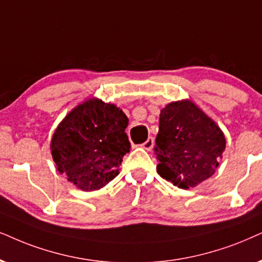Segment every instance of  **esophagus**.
I'll list each match as a JSON object with an SVG mask.
<instances>
[{"mask_svg":"<svg viewBox=\"0 0 262 262\" xmlns=\"http://www.w3.org/2000/svg\"><path fill=\"white\" fill-rule=\"evenodd\" d=\"M154 144H155V140H154V138H148L146 141L144 142V144L141 145V147L142 148H145V150H147V151H150L152 147H154Z\"/></svg>","mask_w":262,"mask_h":262,"instance_id":"1","label":"esophagus"}]
</instances>
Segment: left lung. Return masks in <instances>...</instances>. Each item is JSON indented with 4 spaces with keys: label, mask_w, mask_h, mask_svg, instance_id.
I'll list each match as a JSON object with an SVG mask.
<instances>
[{
    "label": "left lung",
    "mask_w": 262,
    "mask_h": 262,
    "mask_svg": "<svg viewBox=\"0 0 262 262\" xmlns=\"http://www.w3.org/2000/svg\"><path fill=\"white\" fill-rule=\"evenodd\" d=\"M225 147L224 132L192 100L171 101L161 110L157 173L175 186L187 190L209 179Z\"/></svg>",
    "instance_id": "8db88e82"
}]
</instances>
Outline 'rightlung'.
Wrapping results in <instances>:
<instances>
[{
  "mask_svg": "<svg viewBox=\"0 0 262 262\" xmlns=\"http://www.w3.org/2000/svg\"><path fill=\"white\" fill-rule=\"evenodd\" d=\"M128 117L120 107L92 98L62 118L51 140L53 161L68 181L82 191H97L120 174L130 150Z\"/></svg>",
  "mask_w": 262,
  "mask_h": 262,
  "instance_id": "add662e5",
  "label": "right lung"
}]
</instances>
